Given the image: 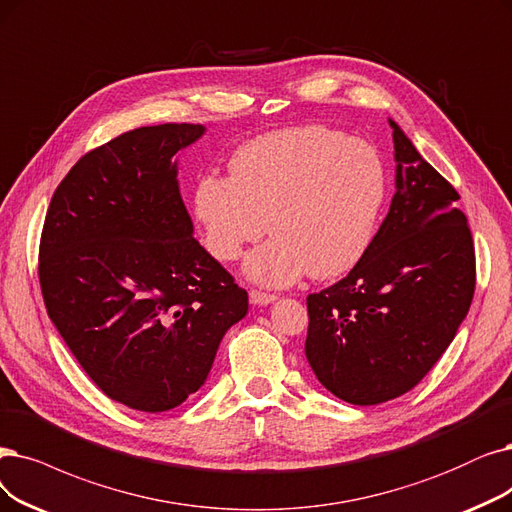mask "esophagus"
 I'll return each instance as SVG.
<instances>
[{
  "mask_svg": "<svg viewBox=\"0 0 512 512\" xmlns=\"http://www.w3.org/2000/svg\"><path fill=\"white\" fill-rule=\"evenodd\" d=\"M250 300H252L254 304H271V302H275V300H277V296H275V294H271V292L250 290Z\"/></svg>",
  "mask_w": 512,
  "mask_h": 512,
  "instance_id": "obj_1",
  "label": "esophagus"
}]
</instances>
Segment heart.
I'll return each mask as SVG.
<instances>
[{"label":"heart","mask_w":512,"mask_h":512,"mask_svg":"<svg viewBox=\"0 0 512 512\" xmlns=\"http://www.w3.org/2000/svg\"><path fill=\"white\" fill-rule=\"evenodd\" d=\"M386 166L374 145L327 126L264 134L231 159V176L197 180L193 208L206 250L237 260L245 245L275 233L245 262L264 285H290L351 271L374 239L386 199Z\"/></svg>","instance_id":"heart-1"}]
</instances>
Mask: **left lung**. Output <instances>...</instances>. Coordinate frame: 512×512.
<instances>
[{
	"label": "left lung",
	"mask_w": 512,
	"mask_h": 512,
	"mask_svg": "<svg viewBox=\"0 0 512 512\" xmlns=\"http://www.w3.org/2000/svg\"><path fill=\"white\" fill-rule=\"evenodd\" d=\"M397 193L353 271L306 296L304 353L338 399L401 397L454 340L475 294V245L458 191L391 121Z\"/></svg>",
	"instance_id": "left-lung-1"
}]
</instances>
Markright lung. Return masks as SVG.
<instances>
[{
    "label": "right lung",
    "instance_id": "obj_1",
    "mask_svg": "<svg viewBox=\"0 0 512 512\" xmlns=\"http://www.w3.org/2000/svg\"><path fill=\"white\" fill-rule=\"evenodd\" d=\"M163 124L119 134L56 187L39 241L48 317L102 393L168 412L206 382L248 292L193 237L174 155L203 134Z\"/></svg>",
    "mask_w": 512,
    "mask_h": 512
}]
</instances>
